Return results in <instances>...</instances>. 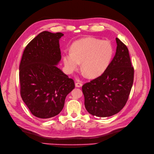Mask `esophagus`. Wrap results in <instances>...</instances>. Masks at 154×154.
<instances>
[{
  "instance_id": "esophagus-1",
  "label": "esophagus",
  "mask_w": 154,
  "mask_h": 154,
  "mask_svg": "<svg viewBox=\"0 0 154 154\" xmlns=\"http://www.w3.org/2000/svg\"><path fill=\"white\" fill-rule=\"evenodd\" d=\"M82 85H83L82 83V82H77L75 83V86H76V87H78V88H79V87L82 86Z\"/></svg>"
}]
</instances>
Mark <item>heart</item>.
I'll return each mask as SVG.
<instances>
[{
  "label": "heart",
  "instance_id": "obj_1",
  "mask_svg": "<svg viewBox=\"0 0 154 154\" xmlns=\"http://www.w3.org/2000/svg\"><path fill=\"white\" fill-rule=\"evenodd\" d=\"M71 53H64L63 61L69 71L77 69L82 63V70L90 78L101 76L109 66L114 54V48L109 41L92 37L76 41L71 47Z\"/></svg>",
  "mask_w": 154,
  "mask_h": 154
}]
</instances>
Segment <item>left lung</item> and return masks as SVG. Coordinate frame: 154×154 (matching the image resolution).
Listing matches in <instances>:
<instances>
[{
  "label": "left lung",
  "instance_id": "obj_1",
  "mask_svg": "<svg viewBox=\"0 0 154 154\" xmlns=\"http://www.w3.org/2000/svg\"><path fill=\"white\" fill-rule=\"evenodd\" d=\"M116 42L115 55L106 71L82 86L85 108L94 116L108 117L119 113L125 105L133 85L134 69L128 49L119 38Z\"/></svg>",
  "mask_w": 154,
  "mask_h": 154
}]
</instances>
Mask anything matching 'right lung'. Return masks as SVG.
<instances>
[{"label": "right lung", "mask_w": 154, "mask_h": 154, "mask_svg": "<svg viewBox=\"0 0 154 154\" xmlns=\"http://www.w3.org/2000/svg\"><path fill=\"white\" fill-rule=\"evenodd\" d=\"M61 32L43 31L26 46L19 66L20 95L31 113L46 119L59 114L75 88L73 79L57 67Z\"/></svg>", "instance_id": "1"}]
</instances>
